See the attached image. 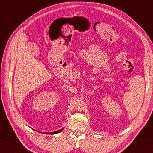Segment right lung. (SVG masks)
Listing matches in <instances>:
<instances>
[{
  "label": "right lung",
  "mask_w": 153,
  "mask_h": 153,
  "mask_svg": "<svg viewBox=\"0 0 153 153\" xmlns=\"http://www.w3.org/2000/svg\"><path fill=\"white\" fill-rule=\"evenodd\" d=\"M33 130H34V129H33ZM63 130V128H62V129H59V130H58V131H55V132H52V133H44V134H57V133H60L61 131ZM34 131H36V130H34ZM38 132H39V131H38ZM39 133H41V132H39Z\"/></svg>",
  "instance_id": "1"
}]
</instances>
